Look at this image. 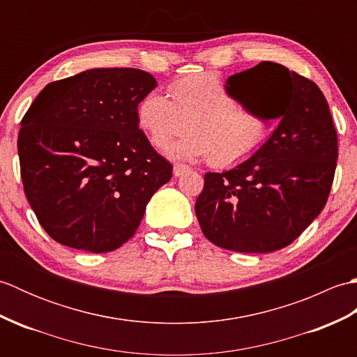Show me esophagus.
I'll use <instances>...</instances> for the list:
<instances>
[{
  "instance_id": "1",
  "label": "esophagus",
  "mask_w": 357,
  "mask_h": 357,
  "mask_svg": "<svg viewBox=\"0 0 357 357\" xmlns=\"http://www.w3.org/2000/svg\"><path fill=\"white\" fill-rule=\"evenodd\" d=\"M190 170H192L190 167L185 165V164H174L173 174H174V176H183L185 172H190Z\"/></svg>"
}]
</instances>
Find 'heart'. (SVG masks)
<instances>
[{
    "instance_id": "1",
    "label": "heart",
    "mask_w": 357,
    "mask_h": 357,
    "mask_svg": "<svg viewBox=\"0 0 357 357\" xmlns=\"http://www.w3.org/2000/svg\"><path fill=\"white\" fill-rule=\"evenodd\" d=\"M169 95L170 100L159 92L144 95L136 121L156 149H165L187 127L190 133L170 147L174 158L208 156L211 165H234L256 153L275 130V121L252 115L215 73L173 81Z\"/></svg>"
}]
</instances>
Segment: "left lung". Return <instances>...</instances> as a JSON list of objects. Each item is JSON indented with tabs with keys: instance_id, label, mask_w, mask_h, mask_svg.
Returning a JSON list of instances; mask_svg holds the SVG:
<instances>
[{
	"instance_id": "obj_1",
	"label": "left lung",
	"mask_w": 357,
	"mask_h": 357,
	"mask_svg": "<svg viewBox=\"0 0 357 357\" xmlns=\"http://www.w3.org/2000/svg\"><path fill=\"white\" fill-rule=\"evenodd\" d=\"M248 96L257 116L279 119L267 142L224 173L204 174L195 211L215 245L270 253L290 245L327 204L337 133L321 89L285 66L264 61L227 86Z\"/></svg>"
}]
</instances>
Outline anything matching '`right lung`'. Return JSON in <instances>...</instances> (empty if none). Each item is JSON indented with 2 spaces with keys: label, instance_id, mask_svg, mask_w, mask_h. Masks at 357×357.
Segmentation results:
<instances>
[{
  "label": "right lung",
  "instance_id": "right-lung-1",
  "mask_svg": "<svg viewBox=\"0 0 357 357\" xmlns=\"http://www.w3.org/2000/svg\"><path fill=\"white\" fill-rule=\"evenodd\" d=\"M155 87L139 69H90L35 98L18 133L21 179L53 241L107 253L135 234L173 170L136 121L138 102Z\"/></svg>",
  "mask_w": 357,
  "mask_h": 357
}]
</instances>
